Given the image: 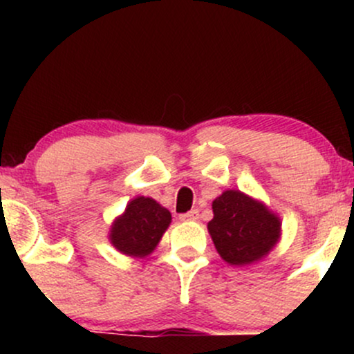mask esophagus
Returning a JSON list of instances; mask_svg holds the SVG:
<instances>
[{
  "label": "esophagus",
  "mask_w": 354,
  "mask_h": 354,
  "mask_svg": "<svg viewBox=\"0 0 354 354\" xmlns=\"http://www.w3.org/2000/svg\"><path fill=\"white\" fill-rule=\"evenodd\" d=\"M198 218H200V211L198 209H191V211H188V213L180 214L181 221H196Z\"/></svg>",
  "instance_id": "34e87169"
}]
</instances>
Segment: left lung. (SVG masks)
Here are the masks:
<instances>
[{
	"label": "left lung",
	"instance_id": "left-lung-1",
	"mask_svg": "<svg viewBox=\"0 0 354 354\" xmlns=\"http://www.w3.org/2000/svg\"><path fill=\"white\" fill-rule=\"evenodd\" d=\"M213 213L208 231L218 253L230 265H250L270 253L278 241L279 219L241 191H225L213 201Z\"/></svg>",
	"mask_w": 354,
	"mask_h": 354
}]
</instances>
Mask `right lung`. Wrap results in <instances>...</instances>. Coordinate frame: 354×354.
Listing matches in <instances>:
<instances>
[{
	"instance_id": "obj_1",
	"label": "right lung",
	"mask_w": 354,
	"mask_h": 354,
	"mask_svg": "<svg viewBox=\"0 0 354 354\" xmlns=\"http://www.w3.org/2000/svg\"><path fill=\"white\" fill-rule=\"evenodd\" d=\"M171 223V213L151 198L138 196L126 206L124 214L111 226L113 246L128 256L143 258L160 243Z\"/></svg>"
}]
</instances>
